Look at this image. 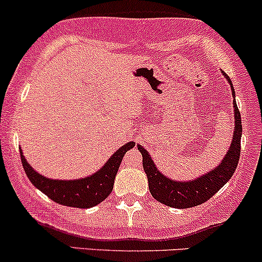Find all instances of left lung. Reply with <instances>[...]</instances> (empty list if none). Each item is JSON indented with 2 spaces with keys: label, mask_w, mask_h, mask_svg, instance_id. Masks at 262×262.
Wrapping results in <instances>:
<instances>
[{
  "label": "left lung",
  "mask_w": 262,
  "mask_h": 262,
  "mask_svg": "<svg viewBox=\"0 0 262 262\" xmlns=\"http://www.w3.org/2000/svg\"><path fill=\"white\" fill-rule=\"evenodd\" d=\"M221 73L228 80L230 88H231L232 98H234L232 104H234L235 125L229 150L226 151L225 157L221 160V163L217 164V166L191 180H174L165 177L157 168L148 150H145L143 145L138 144V150L143 155V168H144L146 178H148L149 191L155 200L164 205L177 209H186L200 205L210 199L212 195L216 194L229 182L234 171L236 170L238 158H240L243 125H241V116L236 104V99H235L234 85L225 72L221 71Z\"/></svg>",
  "instance_id": "8db88e82"
}]
</instances>
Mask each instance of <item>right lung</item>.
Instances as JSON below:
<instances>
[{"instance_id": "obj_1", "label": "right lung", "mask_w": 262, "mask_h": 262, "mask_svg": "<svg viewBox=\"0 0 262 262\" xmlns=\"http://www.w3.org/2000/svg\"><path fill=\"white\" fill-rule=\"evenodd\" d=\"M134 145H136L134 142L126 143L120 146L96 173L85 178L71 180L51 179L39 174L31 166V164L27 163L21 148H19V153H21L22 165L28 179L43 194L61 205L88 209L98 205L103 200L107 199L108 195L113 190L114 179H116L123 157Z\"/></svg>"}]
</instances>
